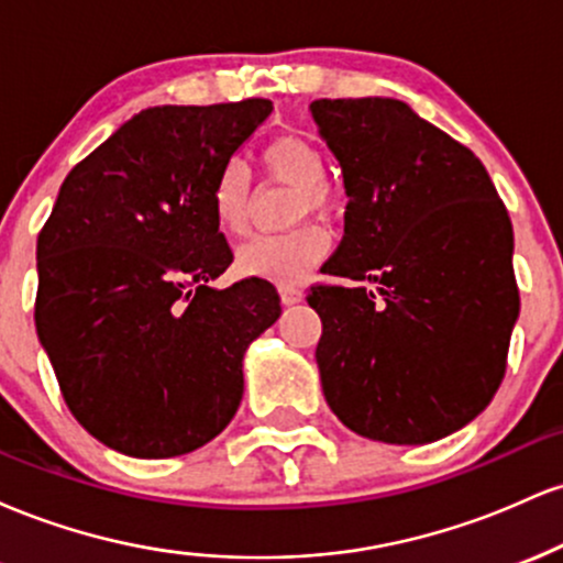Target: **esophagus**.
<instances>
[{
    "label": "esophagus",
    "instance_id": "obj_1",
    "mask_svg": "<svg viewBox=\"0 0 563 563\" xmlns=\"http://www.w3.org/2000/svg\"><path fill=\"white\" fill-rule=\"evenodd\" d=\"M277 294H280V301L286 303V307L301 301V290L296 288V286H280V288H277Z\"/></svg>",
    "mask_w": 563,
    "mask_h": 563
}]
</instances>
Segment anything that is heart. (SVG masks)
Returning a JSON list of instances; mask_svg holds the SVG:
<instances>
[{"mask_svg": "<svg viewBox=\"0 0 563 563\" xmlns=\"http://www.w3.org/2000/svg\"><path fill=\"white\" fill-rule=\"evenodd\" d=\"M262 166L269 177L280 179L290 187H299L296 198V219L309 214H331L335 198L331 185L325 183V156L312 140L299 134H280L267 142L262 151ZM211 214L219 230L228 235H243L251 219V177L241 161H230L219 169L209 192ZM331 238L318 224H307L286 235L251 238L238 249L235 267L245 277L269 283H299L309 269L328 254Z\"/></svg>", "mask_w": 563, "mask_h": 563, "instance_id": "heart-1", "label": "heart"}]
</instances>
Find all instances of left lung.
<instances>
[{"label": "left lung", "instance_id": "8db88e82", "mask_svg": "<svg viewBox=\"0 0 563 563\" xmlns=\"http://www.w3.org/2000/svg\"><path fill=\"white\" fill-rule=\"evenodd\" d=\"M346 187L344 241L314 286L322 394L354 434L426 444L493 402L519 318L514 228L482 161L391 97L314 100Z\"/></svg>", "mask_w": 563, "mask_h": 563}]
</instances>
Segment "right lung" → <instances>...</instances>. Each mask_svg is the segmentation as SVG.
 <instances>
[{
  "label": "right lung",
  "mask_w": 563,
  "mask_h": 563,
  "mask_svg": "<svg viewBox=\"0 0 563 563\" xmlns=\"http://www.w3.org/2000/svg\"><path fill=\"white\" fill-rule=\"evenodd\" d=\"M273 102L140 111L76 164L36 241V333L68 410L132 457L203 448L243 397L273 283L214 288L232 251L209 192Z\"/></svg>",
  "instance_id": "1"
}]
</instances>
